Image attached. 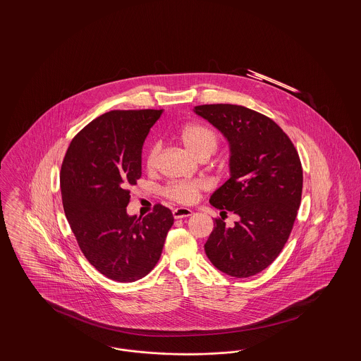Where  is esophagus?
<instances>
[{
	"label": "esophagus",
	"instance_id": "obj_1",
	"mask_svg": "<svg viewBox=\"0 0 361 361\" xmlns=\"http://www.w3.org/2000/svg\"><path fill=\"white\" fill-rule=\"evenodd\" d=\"M192 215V211L189 208H176L173 209V216L174 219H183V218H188Z\"/></svg>",
	"mask_w": 361,
	"mask_h": 361
}]
</instances>
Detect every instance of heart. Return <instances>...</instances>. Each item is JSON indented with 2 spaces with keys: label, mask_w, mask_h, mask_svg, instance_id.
<instances>
[{
  "label": "heart",
  "mask_w": 361,
  "mask_h": 361,
  "mask_svg": "<svg viewBox=\"0 0 361 361\" xmlns=\"http://www.w3.org/2000/svg\"><path fill=\"white\" fill-rule=\"evenodd\" d=\"M177 137L190 154L202 161L214 154L219 146L218 134L211 127L202 123H188L183 126ZM157 157L158 146H152L145 157V165L147 171H154ZM200 189L202 184L197 181L176 183L168 185L164 190V195L178 204H190L196 200Z\"/></svg>",
  "instance_id": "obj_1"
}]
</instances>
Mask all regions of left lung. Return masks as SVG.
Listing matches in <instances>:
<instances>
[{"label":"left lung","instance_id":"8db88e82","mask_svg":"<svg viewBox=\"0 0 361 361\" xmlns=\"http://www.w3.org/2000/svg\"><path fill=\"white\" fill-rule=\"evenodd\" d=\"M193 112L218 128L230 147V178L209 203L240 219H215L204 250L215 268L250 277L268 268L291 234L303 188V171L291 139L265 115L233 104H206Z\"/></svg>","mask_w":361,"mask_h":361}]
</instances>
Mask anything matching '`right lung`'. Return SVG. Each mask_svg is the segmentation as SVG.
Returning a JSON list of instances; mask_svg holds the SVG:
<instances>
[{"mask_svg": "<svg viewBox=\"0 0 361 361\" xmlns=\"http://www.w3.org/2000/svg\"><path fill=\"white\" fill-rule=\"evenodd\" d=\"M162 109L111 111L73 137L61 168L65 215L86 259L111 280L131 283L161 257L172 211L155 204L130 216L131 185L142 176V146Z\"/></svg>", "mask_w": 361, "mask_h": 361, "instance_id": "1", "label": "right lung"}]
</instances>
